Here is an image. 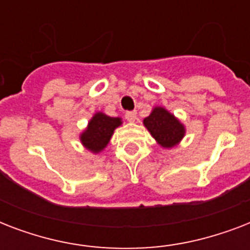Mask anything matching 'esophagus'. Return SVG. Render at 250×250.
I'll return each instance as SVG.
<instances>
[{"label":"esophagus","instance_id":"1","mask_svg":"<svg viewBox=\"0 0 250 250\" xmlns=\"http://www.w3.org/2000/svg\"><path fill=\"white\" fill-rule=\"evenodd\" d=\"M125 119L128 122L136 121V111H127V113H125Z\"/></svg>","mask_w":250,"mask_h":250}]
</instances>
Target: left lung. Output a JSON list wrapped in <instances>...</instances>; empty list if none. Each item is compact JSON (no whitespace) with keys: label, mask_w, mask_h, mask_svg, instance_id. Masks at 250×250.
Masks as SVG:
<instances>
[{"label":"left lung","mask_w":250,"mask_h":250,"mask_svg":"<svg viewBox=\"0 0 250 250\" xmlns=\"http://www.w3.org/2000/svg\"><path fill=\"white\" fill-rule=\"evenodd\" d=\"M144 125L146 127L153 139L162 148L171 149L183 140L186 135V127L174 114L162 106L153 107L149 117L144 119Z\"/></svg>","instance_id":"left-lung-1"}]
</instances>
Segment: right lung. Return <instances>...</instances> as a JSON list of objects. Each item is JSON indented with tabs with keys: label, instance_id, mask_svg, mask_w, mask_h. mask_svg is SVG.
Returning a JSON list of instances; mask_svg holds the SVG:
<instances>
[{
	"label": "right lung",
	"instance_id": "1",
	"mask_svg": "<svg viewBox=\"0 0 250 250\" xmlns=\"http://www.w3.org/2000/svg\"><path fill=\"white\" fill-rule=\"evenodd\" d=\"M122 118H114L98 111L90 118L86 128L80 133V143L93 154H98L107 146L115 128L122 125Z\"/></svg>",
	"mask_w": 250,
	"mask_h": 250
}]
</instances>
